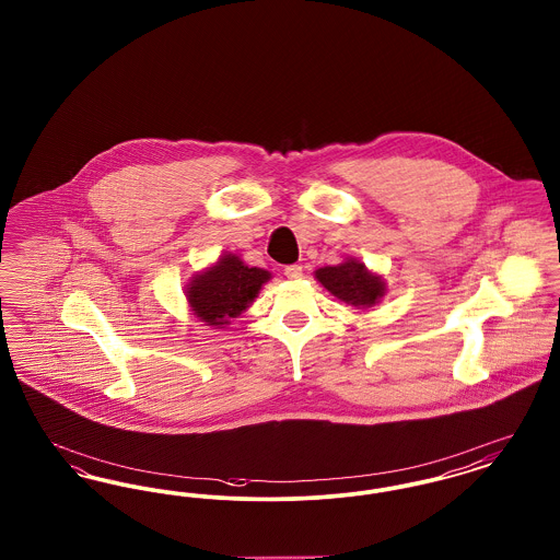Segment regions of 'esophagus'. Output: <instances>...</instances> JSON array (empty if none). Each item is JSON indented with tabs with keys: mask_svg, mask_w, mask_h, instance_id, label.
I'll return each instance as SVG.
<instances>
[{
	"mask_svg": "<svg viewBox=\"0 0 560 560\" xmlns=\"http://www.w3.org/2000/svg\"><path fill=\"white\" fill-rule=\"evenodd\" d=\"M285 277L288 279H302V267L300 265H290V267H285Z\"/></svg>",
	"mask_w": 560,
	"mask_h": 560,
	"instance_id": "1",
	"label": "esophagus"
}]
</instances>
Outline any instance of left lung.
<instances>
[{
	"label": "left lung",
	"mask_w": 560,
	"mask_h": 560,
	"mask_svg": "<svg viewBox=\"0 0 560 560\" xmlns=\"http://www.w3.org/2000/svg\"><path fill=\"white\" fill-rule=\"evenodd\" d=\"M315 279L340 302H347L361 311L380 304V300L388 292L384 277L370 270L357 258H347L336 267L317 268Z\"/></svg>",
	"instance_id": "8db88e82"
}]
</instances>
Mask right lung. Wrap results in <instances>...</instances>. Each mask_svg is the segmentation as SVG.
Here are the masks:
<instances>
[{
	"label": "right lung",
	"mask_w": 560,
	"mask_h": 560,
	"mask_svg": "<svg viewBox=\"0 0 560 560\" xmlns=\"http://www.w3.org/2000/svg\"><path fill=\"white\" fill-rule=\"evenodd\" d=\"M270 277L265 268L249 267L237 254L224 252L212 267L190 277L185 288L188 308L203 325L226 329L231 320L249 308Z\"/></svg>",
	"instance_id": "obj_1"
}]
</instances>
